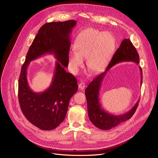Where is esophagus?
Here are the masks:
<instances>
[{"mask_svg": "<svg viewBox=\"0 0 158 158\" xmlns=\"http://www.w3.org/2000/svg\"><path fill=\"white\" fill-rule=\"evenodd\" d=\"M85 84H84V82H81V83H79V85H78L79 89H81V90L84 89H85Z\"/></svg>", "mask_w": 158, "mask_h": 158, "instance_id": "1", "label": "esophagus"}]
</instances>
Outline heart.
I'll return each instance as SVG.
<instances>
[{"mask_svg": "<svg viewBox=\"0 0 158 158\" xmlns=\"http://www.w3.org/2000/svg\"><path fill=\"white\" fill-rule=\"evenodd\" d=\"M115 46V39L110 32L94 28L82 31L77 37L74 51L69 54L71 70L74 74L78 73L87 59L88 69L93 73L99 72L109 61Z\"/></svg>", "mask_w": 158, "mask_h": 158, "instance_id": "heart-1", "label": "heart"}]
</instances>
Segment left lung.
<instances>
[{
	"mask_svg": "<svg viewBox=\"0 0 158 158\" xmlns=\"http://www.w3.org/2000/svg\"><path fill=\"white\" fill-rule=\"evenodd\" d=\"M139 57L136 49L134 48L131 40L129 39H124L122 41L120 47L114 53L105 71L97 76L85 89V94L87 103L88 116L90 121L98 128L102 130L110 129L129 119L134 114L139 99L126 113L121 115H113L102 108L99 96L102 81L107 71L112 66L122 62H133L139 64ZM139 70L141 76V84H142L143 74L140 67Z\"/></svg>",
	"mask_w": 158,
	"mask_h": 158,
	"instance_id": "8db88e82",
	"label": "left lung"
}]
</instances>
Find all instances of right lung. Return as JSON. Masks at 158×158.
Segmentation results:
<instances>
[{"mask_svg":"<svg viewBox=\"0 0 158 158\" xmlns=\"http://www.w3.org/2000/svg\"><path fill=\"white\" fill-rule=\"evenodd\" d=\"M77 22L69 20L43 25L34 39L22 66L19 79V102L26 119L38 128L50 131L64 119L72 96L77 92L76 77L65 71L69 64L70 35ZM53 54L57 59L52 82L42 93L32 92L27 71L30 62L42 55Z\"/></svg>","mask_w":158,"mask_h":158,"instance_id":"add662e5","label":"right lung"}]
</instances>
